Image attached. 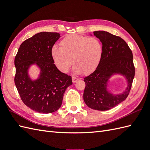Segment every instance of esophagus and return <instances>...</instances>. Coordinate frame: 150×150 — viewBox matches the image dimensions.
Here are the masks:
<instances>
[{
    "label": "esophagus",
    "mask_w": 150,
    "mask_h": 150,
    "mask_svg": "<svg viewBox=\"0 0 150 150\" xmlns=\"http://www.w3.org/2000/svg\"><path fill=\"white\" fill-rule=\"evenodd\" d=\"M72 83H75L77 82V81H78V79L75 78V77H72Z\"/></svg>",
    "instance_id": "1"
}]
</instances>
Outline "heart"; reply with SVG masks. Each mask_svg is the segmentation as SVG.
Masks as SVG:
<instances>
[{
	"instance_id": "b5f03b06",
	"label": "heart",
	"mask_w": 150,
	"mask_h": 150,
	"mask_svg": "<svg viewBox=\"0 0 150 150\" xmlns=\"http://www.w3.org/2000/svg\"><path fill=\"white\" fill-rule=\"evenodd\" d=\"M51 49V57L57 69L63 73L74 64L76 74H89L96 69L103 54V46L97 38L67 35Z\"/></svg>"
}]
</instances>
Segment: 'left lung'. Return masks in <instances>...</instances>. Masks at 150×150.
Returning a JSON list of instances; mask_svg holds the SVG:
<instances>
[{"label": "left lung", "mask_w": 150, "mask_h": 150, "mask_svg": "<svg viewBox=\"0 0 150 150\" xmlns=\"http://www.w3.org/2000/svg\"><path fill=\"white\" fill-rule=\"evenodd\" d=\"M93 34L101 41L104 51L96 69L84 79L86 87L83 99L86 105L93 110L106 111L118 105L128 96L135 72L133 53L118 36L104 30L94 31ZM116 74L124 77L127 86L123 92L115 95L107 86L110 78Z\"/></svg>", "instance_id": "8db88e82"}]
</instances>
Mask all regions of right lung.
I'll return each instance as SVG.
<instances>
[{"mask_svg": "<svg viewBox=\"0 0 150 150\" xmlns=\"http://www.w3.org/2000/svg\"><path fill=\"white\" fill-rule=\"evenodd\" d=\"M60 37L57 33L36 34L21 44L15 57L17 89L23 103L36 112L47 114L59 110L66 89L72 84L71 77L59 71L51 57V49ZM33 65L40 70L35 80L28 74Z\"/></svg>", "mask_w": 150, "mask_h": 150, "instance_id": "add662e5", "label": "right lung"}]
</instances>
